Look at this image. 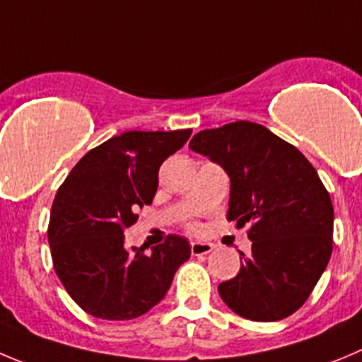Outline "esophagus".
I'll use <instances>...</instances> for the list:
<instances>
[{
    "label": "esophagus",
    "mask_w": 362,
    "mask_h": 362,
    "mask_svg": "<svg viewBox=\"0 0 362 362\" xmlns=\"http://www.w3.org/2000/svg\"><path fill=\"white\" fill-rule=\"evenodd\" d=\"M214 250L212 243H204V241H192L191 243V253L192 255H207Z\"/></svg>",
    "instance_id": "esophagus-1"
}]
</instances>
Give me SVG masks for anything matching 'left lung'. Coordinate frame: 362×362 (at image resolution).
<instances>
[{
	"mask_svg": "<svg viewBox=\"0 0 362 362\" xmlns=\"http://www.w3.org/2000/svg\"><path fill=\"white\" fill-rule=\"evenodd\" d=\"M189 148L230 178L227 219L252 225V252L241 253V269L219 284V296L246 320L288 318L309 298L332 253L325 185L302 151L257 123L202 130Z\"/></svg>",
	"mask_w": 362,
	"mask_h": 362,
	"instance_id": "left-lung-1",
	"label": "left lung"
}]
</instances>
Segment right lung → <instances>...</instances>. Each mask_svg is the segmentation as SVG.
<instances>
[{"label": "right lung", "instance_id": "1", "mask_svg": "<svg viewBox=\"0 0 362 362\" xmlns=\"http://www.w3.org/2000/svg\"><path fill=\"white\" fill-rule=\"evenodd\" d=\"M192 130L124 132L87 151L57 191L48 241L60 282L86 313L134 320L157 305L191 257L180 235L144 253L124 248V228L153 202L158 168Z\"/></svg>", "mask_w": 362, "mask_h": 362}]
</instances>
